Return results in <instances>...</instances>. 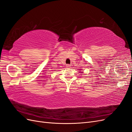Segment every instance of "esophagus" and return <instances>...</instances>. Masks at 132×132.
I'll return each mask as SVG.
<instances>
[{"instance_id": "obj_1", "label": "esophagus", "mask_w": 132, "mask_h": 132, "mask_svg": "<svg viewBox=\"0 0 132 132\" xmlns=\"http://www.w3.org/2000/svg\"><path fill=\"white\" fill-rule=\"evenodd\" d=\"M66 66H67V67H70V65L69 64H67Z\"/></svg>"}]
</instances>
